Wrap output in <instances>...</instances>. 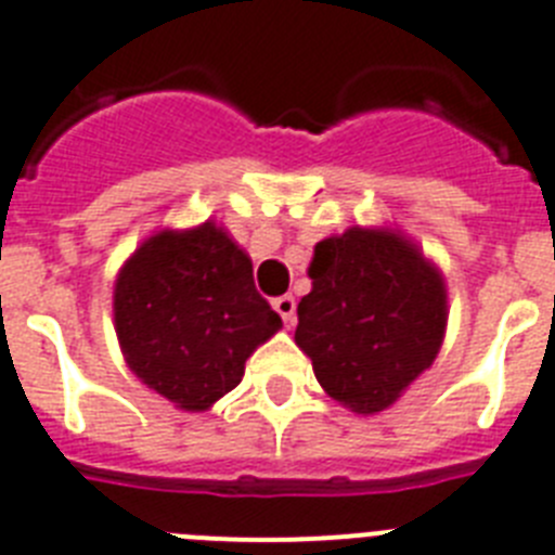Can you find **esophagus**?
<instances>
[{
	"instance_id": "obj_1",
	"label": "esophagus",
	"mask_w": 555,
	"mask_h": 555,
	"mask_svg": "<svg viewBox=\"0 0 555 555\" xmlns=\"http://www.w3.org/2000/svg\"><path fill=\"white\" fill-rule=\"evenodd\" d=\"M273 310L282 315V321H285L287 327L296 324V299H293V296H279V299H273Z\"/></svg>"
}]
</instances>
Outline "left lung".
<instances>
[{
    "instance_id": "1",
    "label": "left lung",
    "mask_w": 555,
    "mask_h": 555,
    "mask_svg": "<svg viewBox=\"0 0 555 555\" xmlns=\"http://www.w3.org/2000/svg\"><path fill=\"white\" fill-rule=\"evenodd\" d=\"M307 276L296 344L315 380L349 412H384L443 347V270L398 228L352 225L315 245Z\"/></svg>"
}]
</instances>
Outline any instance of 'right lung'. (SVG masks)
Here are the masks:
<instances>
[{"label": "right lung", "mask_w": 555, "mask_h": 555, "mask_svg": "<svg viewBox=\"0 0 555 555\" xmlns=\"http://www.w3.org/2000/svg\"><path fill=\"white\" fill-rule=\"evenodd\" d=\"M112 315L129 370L183 412H206L282 330L225 228H160L120 264Z\"/></svg>", "instance_id": "add662e5"}]
</instances>
